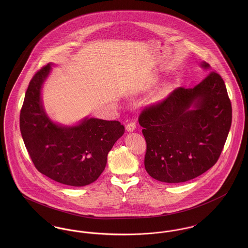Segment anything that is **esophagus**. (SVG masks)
Returning <instances> with one entry per match:
<instances>
[{"mask_svg": "<svg viewBox=\"0 0 248 248\" xmlns=\"http://www.w3.org/2000/svg\"><path fill=\"white\" fill-rule=\"evenodd\" d=\"M125 129L127 130L128 132H133L134 130L136 129V124L134 122H131V123L126 124Z\"/></svg>", "mask_w": 248, "mask_h": 248, "instance_id": "esophagus-1", "label": "esophagus"}]
</instances>
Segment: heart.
I'll return each mask as SVG.
<instances>
[{
    "label": "heart",
    "mask_w": 248,
    "mask_h": 248,
    "mask_svg": "<svg viewBox=\"0 0 248 248\" xmlns=\"http://www.w3.org/2000/svg\"><path fill=\"white\" fill-rule=\"evenodd\" d=\"M156 83H157V80H155L154 82H153L152 85H154V84H156ZM170 92H171V87H170V85H168V84L163 85V86L159 89V91L157 92V94H155V100L160 101V100L165 99V97H167L168 94H170Z\"/></svg>",
    "instance_id": "heart-1"
}]
</instances>
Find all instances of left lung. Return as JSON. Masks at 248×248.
Wrapping results in <instances>:
<instances>
[{"instance_id": "left-lung-1", "label": "left lung", "mask_w": 248, "mask_h": 248, "mask_svg": "<svg viewBox=\"0 0 248 248\" xmlns=\"http://www.w3.org/2000/svg\"><path fill=\"white\" fill-rule=\"evenodd\" d=\"M201 67L211 71L208 63ZM147 142L145 169L154 179L180 183L218 160L232 125V104L221 76L211 71L193 88L178 87L139 118Z\"/></svg>"}]
</instances>
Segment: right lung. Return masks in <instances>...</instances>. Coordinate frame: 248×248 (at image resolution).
<instances>
[{
  "label": "right lung",
  "instance_id": "1",
  "mask_svg": "<svg viewBox=\"0 0 248 248\" xmlns=\"http://www.w3.org/2000/svg\"><path fill=\"white\" fill-rule=\"evenodd\" d=\"M54 64L32 77L20 111V131L37 170L73 187L93 183L104 171L107 156L124 133L118 121L86 118L75 125L53 122L44 108L42 88Z\"/></svg>",
  "mask_w": 248,
  "mask_h": 248
}]
</instances>
